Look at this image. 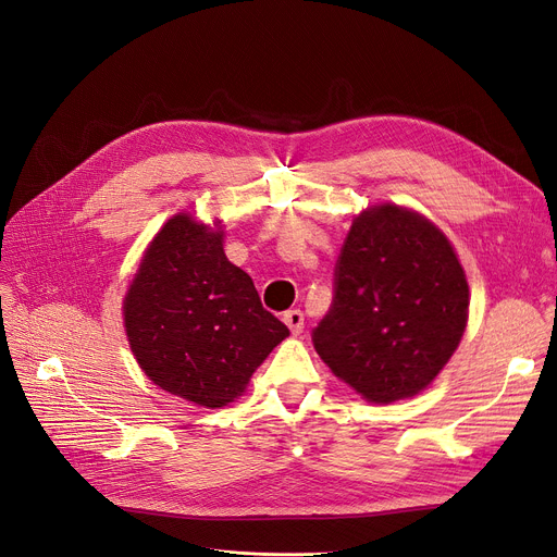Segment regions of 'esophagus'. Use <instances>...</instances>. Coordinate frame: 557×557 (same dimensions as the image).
Instances as JSON below:
<instances>
[{
  "label": "esophagus",
  "instance_id": "obj_1",
  "mask_svg": "<svg viewBox=\"0 0 557 557\" xmlns=\"http://www.w3.org/2000/svg\"><path fill=\"white\" fill-rule=\"evenodd\" d=\"M284 323L290 330V334H302L305 330V313L300 309H288L284 311Z\"/></svg>",
  "mask_w": 557,
  "mask_h": 557
}]
</instances>
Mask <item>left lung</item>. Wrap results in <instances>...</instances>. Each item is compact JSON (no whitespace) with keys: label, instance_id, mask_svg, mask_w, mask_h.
<instances>
[{"label":"left lung","instance_id":"obj_1","mask_svg":"<svg viewBox=\"0 0 557 557\" xmlns=\"http://www.w3.org/2000/svg\"><path fill=\"white\" fill-rule=\"evenodd\" d=\"M470 288L445 234L379 205L355 219L334 269L332 307L311 332L332 372L374 404L413 397L451 359Z\"/></svg>","mask_w":557,"mask_h":557}]
</instances>
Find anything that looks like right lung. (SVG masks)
<instances>
[{"instance_id": "obj_1", "label": "right lung", "mask_w": 557, "mask_h": 557, "mask_svg": "<svg viewBox=\"0 0 557 557\" xmlns=\"http://www.w3.org/2000/svg\"><path fill=\"white\" fill-rule=\"evenodd\" d=\"M131 349L153 384L198 406L239 397L288 336L248 273L227 261L223 232L178 214L144 252L124 300Z\"/></svg>"}]
</instances>
